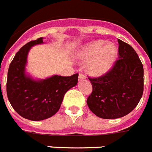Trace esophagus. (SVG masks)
Masks as SVG:
<instances>
[{
	"label": "esophagus",
	"instance_id": "obj_1",
	"mask_svg": "<svg viewBox=\"0 0 152 152\" xmlns=\"http://www.w3.org/2000/svg\"><path fill=\"white\" fill-rule=\"evenodd\" d=\"M78 77H79V80H85V79L86 78V76H85L83 73H79Z\"/></svg>",
	"mask_w": 152,
	"mask_h": 152
}]
</instances>
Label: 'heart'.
<instances>
[{
  "mask_svg": "<svg viewBox=\"0 0 152 152\" xmlns=\"http://www.w3.org/2000/svg\"><path fill=\"white\" fill-rule=\"evenodd\" d=\"M118 57V48L113 43L103 40L91 42L84 46L77 53V58L83 63H88L87 71L92 76L99 77L111 69Z\"/></svg>",
  "mask_w": 152,
  "mask_h": 152,
  "instance_id": "heart-1",
  "label": "heart"
}]
</instances>
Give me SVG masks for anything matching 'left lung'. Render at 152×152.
<instances>
[{"instance_id": "obj_1", "label": "left lung", "mask_w": 152, "mask_h": 152, "mask_svg": "<svg viewBox=\"0 0 152 152\" xmlns=\"http://www.w3.org/2000/svg\"><path fill=\"white\" fill-rule=\"evenodd\" d=\"M118 60L105 75L88 77L91 94L87 104L95 115L104 119L121 118L134 109L142 97L144 69L139 57L131 45L118 40Z\"/></svg>"}]
</instances>
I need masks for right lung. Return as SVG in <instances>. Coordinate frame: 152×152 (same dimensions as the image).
<instances>
[{
    "mask_svg": "<svg viewBox=\"0 0 152 152\" xmlns=\"http://www.w3.org/2000/svg\"><path fill=\"white\" fill-rule=\"evenodd\" d=\"M43 38L27 43L15 54L10 64L7 79V94L18 115L31 121H41L55 115L61 105L64 96L77 85L78 74L63 77L54 75L34 80L25 73L30 49L43 44Z\"/></svg>",
    "mask_w": 152,
    "mask_h": 152,
    "instance_id": "obj_1",
    "label": "right lung"
}]
</instances>
